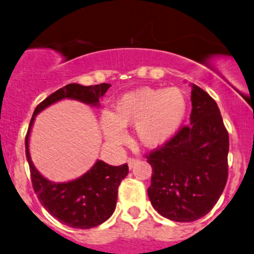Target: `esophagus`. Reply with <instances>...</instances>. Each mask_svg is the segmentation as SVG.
Returning <instances> with one entry per match:
<instances>
[{"mask_svg":"<svg viewBox=\"0 0 254 254\" xmlns=\"http://www.w3.org/2000/svg\"><path fill=\"white\" fill-rule=\"evenodd\" d=\"M135 164H136V159H129V160H127V165H129V169H132Z\"/></svg>","mask_w":254,"mask_h":254,"instance_id":"34e87169","label":"esophagus"}]
</instances>
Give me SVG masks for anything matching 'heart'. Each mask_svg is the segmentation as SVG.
<instances>
[{"mask_svg": "<svg viewBox=\"0 0 254 254\" xmlns=\"http://www.w3.org/2000/svg\"><path fill=\"white\" fill-rule=\"evenodd\" d=\"M186 115L187 99L179 88L141 87L118 98L110 113L100 117V127L108 141L120 144L123 127L134 125L136 141L157 149L176 136Z\"/></svg>", "mask_w": 254, "mask_h": 254, "instance_id": "1", "label": "heart"}]
</instances>
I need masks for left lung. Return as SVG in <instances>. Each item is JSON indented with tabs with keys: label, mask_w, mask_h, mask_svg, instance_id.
I'll return each instance as SVG.
<instances>
[{
	"label": "left lung",
	"mask_w": 254,
	"mask_h": 254,
	"mask_svg": "<svg viewBox=\"0 0 254 254\" xmlns=\"http://www.w3.org/2000/svg\"><path fill=\"white\" fill-rule=\"evenodd\" d=\"M190 87V125L147 155L152 207L176 222H192L207 215L223 192L228 175L230 140L220 109L205 90Z\"/></svg>",
	"instance_id": "left-lung-1"
}]
</instances>
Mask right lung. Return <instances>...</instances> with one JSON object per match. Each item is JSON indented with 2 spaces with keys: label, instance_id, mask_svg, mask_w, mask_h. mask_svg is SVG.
<instances>
[{
  "label": "right lung",
  "instance_id": "1",
  "mask_svg": "<svg viewBox=\"0 0 254 254\" xmlns=\"http://www.w3.org/2000/svg\"><path fill=\"white\" fill-rule=\"evenodd\" d=\"M110 88L108 83L97 85H82L70 83L61 88L43 100L34 109L26 135V157L31 170L32 185L42 206L59 222L73 228L95 227L102 225L113 215L117 206L118 187L129 172L127 164L112 166L102 160L82 176L67 182H53L44 177L34 166L29 154V136L36 117L51 105L63 99L99 108V99Z\"/></svg>",
  "mask_w": 254,
  "mask_h": 254
}]
</instances>
